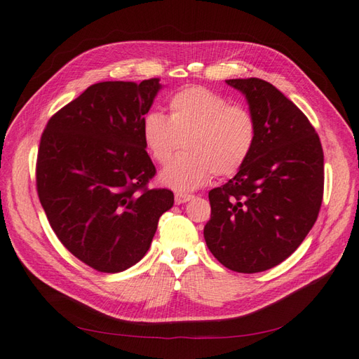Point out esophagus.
I'll use <instances>...</instances> for the list:
<instances>
[{
    "instance_id": "esophagus-1",
    "label": "esophagus",
    "mask_w": 359,
    "mask_h": 359,
    "mask_svg": "<svg viewBox=\"0 0 359 359\" xmlns=\"http://www.w3.org/2000/svg\"><path fill=\"white\" fill-rule=\"evenodd\" d=\"M176 203L177 205H182V203H187L188 200L193 198V194H187V193H176Z\"/></svg>"
}]
</instances>
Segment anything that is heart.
Masks as SVG:
<instances>
[{
	"label": "heart",
	"mask_w": 359,
	"mask_h": 359,
	"mask_svg": "<svg viewBox=\"0 0 359 359\" xmlns=\"http://www.w3.org/2000/svg\"><path fill=\"white\" fill-rule=\"evenodd\" d=\"M170 113L149 111L142 119V140L157 163H166L180 145L185 153L162 170L159 180L171 189L193 191L212 177H229L251 157L257 123L245 107L205 87H188L168 102Z\"/></svg>",
	"instance_id": "heart-1"
}]
</instances>
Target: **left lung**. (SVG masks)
<instances>
[{
	"label": "left lung",
	"mask_w": 359,
	"mask_h": 359,
	"mask_svg": "<svg viewBox=\"0 0 359 359\" xmlns=\"http://www.w3.org/2000/svg\"><path fill=\"white\" fill-rule=\"evenodd\" d=\"M226 84L245 95L257 144L243 168L210 191L203 236L224 268L255 273L285 262L309 234L323 202L324 154L309 119L269 82Z\"/></svg>",
	"instance_id": "left-lung-1"
}]
</instances>
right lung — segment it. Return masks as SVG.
Returning a JSON list of instances; mask_svg holds the SVG:
<instances>
[{
  "label": "right lung",
  "mask_w": 359,
  "mask_h": 359,
  "mask_svg": "<svg viewBox=\"0 0 359 359\" xmlns=\"http://www.w3.org/2000/svg\"><path fill=\"white\" fill-rule=\"evenodd\" d=\"M161 88L157 78L97 82L55 113L41 136L39 202L61 243L99 272L136 264L174 203L172 191L147 187L156 168L142 119Z\"/></svg>",
  "instance_id": "right-lung-1"
}]
</instances>
